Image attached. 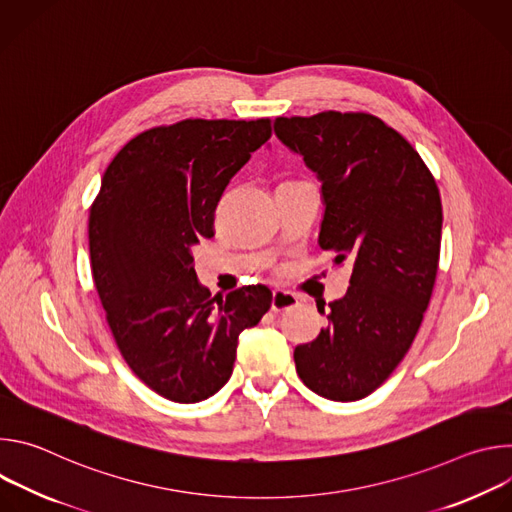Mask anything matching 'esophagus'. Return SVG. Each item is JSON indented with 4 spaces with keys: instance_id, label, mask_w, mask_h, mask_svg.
Instances as JSON below:
<instances>
[{
    "instance_id": "1",
    "label": "esophagus",
    "mask_w": 512,
    "mask_h": 512,
    "mask_svg": "<svg viewBox=\"0 0 512 512\" xmlns=\"http://www.w3.org/2000/svg\"><path fill=\"white\" fill-rule=\"evenodd\" d=\"M300 304L298 296L291 294V291H283V289H275L273 291V300H271V312H283L289 308H296Z\"/></svg>"
}]
</instances>
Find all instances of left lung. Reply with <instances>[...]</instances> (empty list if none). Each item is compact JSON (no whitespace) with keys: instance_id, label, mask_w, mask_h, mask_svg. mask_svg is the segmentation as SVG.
<instances>
[{"instance_id":"1","label":"left lung","mask_w":512,"mask_h":512,"mask_svg":"<svg viewBox=\"0 0 512 512\" xmlns=\"http://www.w3.org/2000/svg\"><path fill=\"white\" fill-rule=\"evenodd\" d=\"M273 129L322 182L320 247L352 265L346 296L328 304V328L296 346V371L326 399L358 401L397 369L429 306L440 190L413 145L371 113L277 117Z\"/></svg>"}]
</instances>
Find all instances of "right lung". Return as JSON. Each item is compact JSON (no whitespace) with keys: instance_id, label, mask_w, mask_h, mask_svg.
Instances as JSON below:
<instances>
[{"instance_id":"right-lung-1","label":"right lung","mask_w":512,"mask_h":512,"mask_svg":"<svg viewBox=\"0 0 512 512\" xmlns=\"http://www.w3.org/2000/svg\"><path fill=\"white\" fill-rule=\"evenodd\" d=\"M271 137V121L184 119L127 141L89 214L91 269L127 367L174 403H198L233 373L239 334L271 308L265 285L210 298L192 249L214 237L229 180Z\"/></svg>"}]
</instances>
